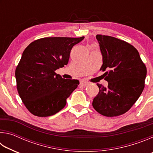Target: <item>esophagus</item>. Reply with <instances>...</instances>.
<instances>
[{
    "instance_id": "1",
    "label": "esophagus",
    "mask_w": 153,
    "mask_h": 153,
    "mask_svg": "<svg viewBox=\"0 0 153 153\" xmlns=\"http://www.w3.org/2000/svg\"><path fill=\"white\" fill-rule=\"evenodd\" d=\"M79 84H80V86H87L88 84V82H85V81H83V80H82V81H80Z\"/></svg>"
}]
</instances>
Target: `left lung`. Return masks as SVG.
Segmentation results:
<instances>
[{
  "mask_svg": "<svg viewBox=\"0 0 153 153\" xmlns=\"http://www.w3.org/2000/svg\"><path fill=\"white\" fill-rule=\"evenodd\" d=\"M102 56L100 70L108 87L97 84L99 92L92 102L94 109L106 117L126 113L144 88L146 67L138 51L130 44L109 36H96Z\"/></svg>",
  "mask_w": 153,
  "mask_h": 153,
  "instance_id": "1",
  "label": "left lung"
}]
</instances>
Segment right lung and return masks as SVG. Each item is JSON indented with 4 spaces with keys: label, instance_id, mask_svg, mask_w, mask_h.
Masks as SVG:
<instances>
[{
    "label": "right lung",
    "instance_id": "right-lung-1",
    "mask_svg": "<svg viewBox=\"0 0 153 153\" xmlns=\"http://www.w3.org/2000/svg\"><path fill=\"white\" fill-rule=\"evenodd\" d=\"M84 37L43 38L30 43L22 54L15 70L21 99L33 115L48 117L60 111L79 82L56 74L68 63L74 45Z\"/></svg>",
    "mask_w": 153,
    "mask_h": 153
}]
</instances>
